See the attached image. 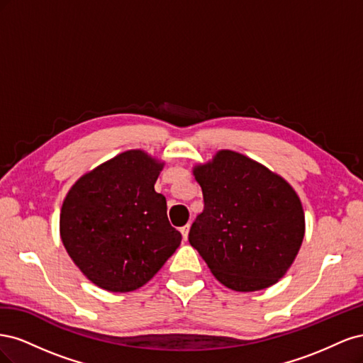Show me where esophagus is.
I'll use <instances>...</instances> for the list:
<instances>
[{
	"instance_id": "34e87169",
	"label": "esophagus",
	"mask_w": 363,
	"mask_h": 363,
	"mask_svg": "<svg viewBox=\"0 0 363 363\" xmlns=\"http://www.w3.org/2000/svg\"><path fill=\"white\" fill-rule=\"evenodd\" d=\"M189 230H191V224H186L184 227H182V228H180V232H182V235H183V239H184V240H188Z\"/></svg>"
}]
</instances>
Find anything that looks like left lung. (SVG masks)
<instances>
[{
	"label": "left lung",
	"instance_id": "8db88e82",
	"mask_svg": "<svg viewBox=\"0 0 363 363\" xmlns=\"http://www.w3.org/2000/svg\"><path fill=\"white\" fill-rule=\"evenodd\" d=\"M192 174L204 211L191 245L215 279L238 292L276 284L294 263L306 232L298 194L281 175L232 150H219Z\"/></svg>",
	"mask_w": 363,
	"mask_h": 363
}]
</instances>
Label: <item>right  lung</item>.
I'll list each match as a JSON object with an SVG mask.
<instances>
[{"mask_svg":"<svg viewBox=\"0 0 363 363\" xmlns=\"http://www.w3.org/2000/svg\"><path fill=\"white\" fill-rule=\"evenodd\" d=\"M163 167L144 150H128L83 174L65 196L62 242L98 288L139 289L180 247L167 199L155 191Z\"/></svg>","mask_w":363,"mask_h":363,"instance_id":"obj_1","label":"right lung"}]
</instances>
